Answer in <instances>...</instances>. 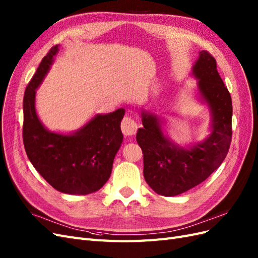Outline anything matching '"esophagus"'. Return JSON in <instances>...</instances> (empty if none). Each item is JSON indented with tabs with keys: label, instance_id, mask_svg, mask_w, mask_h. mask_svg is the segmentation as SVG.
Wrapping results in <instances>:
<instances>
[{
	"label": "esophagus",
	"instance_id": "34e87169",
	"mask_svg": "<svg viewBox=\"0 0 258 258\" xmlns=\"http://www.w3.org/2000/svg\"><path fill=\"white\" fill-rule=\"evenodd\" d=\"M120 127H121L122 134L126 137H129V136L136 135V132L138 130V123L131 116H126L123 117Z\"/></svg>",
	"mask_w": 258,
	"mask_h": 258
}]
</instances>
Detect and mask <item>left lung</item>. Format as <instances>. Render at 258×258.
I'll return each mask as SVG.
<instances>
[{
	"instance_id": "8db88e82",
	"label": "left lung",
	"mask_w": 258,
	"mask_h": 258,
	"mask_svg": "<svg viewBox=\"0 0 258 258\" xmlns=\"http://www.w3.org/2000/svg\"><path fill=\"white\" fill-rule=\"evenodd\" d=\"M197 80L198 100L209 107L210 134L202 142L181 146L163 129V119L141 108L143 128L137 142L143 151L144 178L161 196H177L199 185L221 166L231 142L232 104L228 89L216 70V61L206 51L191 69Z\"/></svg>"
}]
</instances>
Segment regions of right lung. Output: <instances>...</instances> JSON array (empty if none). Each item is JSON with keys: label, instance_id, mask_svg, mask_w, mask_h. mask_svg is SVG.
<instances>
[{"label": "right lung", "instance_id": "1", "mask_svg": "<svg viewBox=\"0 0 258 258\" xmlns=\"http://www.w3.org/2000/svg\"><path fill=\"white\" fill-rule=\"evenodd\" d=\"M59 47H51L26 88L23 144L31 163L54 189L69 195H88L99 190L111 176L115 155L123 139L120 121L124 110L97 114L71 134L46 128L36 113V89L50 70Z\"/></svg>", "mask_w": 258, "mask_h": 258}]
</instances>
